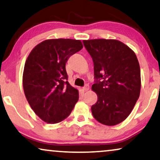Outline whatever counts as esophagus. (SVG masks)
<instances>
[{"label": "esophagus", "instance_id": "34e87169", "mask_svg": "<svg viewBox=\"0 0 160 160\" xmlns=\"http://www.w3.org/2000/svg\"><path fill=\"white\" fill-rule=\"evenodd\" d=\"M83 89H84V91H87V90H89V84H86L85 85V86L83 87Z\"/></svg>", "mask_w": 160, "mask_h": 160}]
</instances>
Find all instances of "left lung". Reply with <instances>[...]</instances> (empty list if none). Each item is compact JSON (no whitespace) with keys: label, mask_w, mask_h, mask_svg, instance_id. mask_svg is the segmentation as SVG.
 <instances>
[{"label":"left lung","mask_w":160,"mask_h":160,"mask_svg":"<svg viewBox=\"0 0 160 160\" xmlns=\"http://www.w3.org/2000/svg\"><path fill=\"white\" fill-rule=\"evenodd\" d=\"M94 63L92 89L98 101L91 107L95 119L105 125L123 122L134 108L141 92V69L135 52L113 39L83 41Z\"/></svg>","instance_id":"8db88e82"}]
</instances>
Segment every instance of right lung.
Wrapping results in <instances>:
<instances>
[{"label":"right lung","mask_w":160,"mask_h":160,"mask_svg":"<svg viewBox=\"0 0 160 160\" xmlns=\"http://www.w3.org/2000/svg\"><path fill=\"white\" fill-rule=\"evenodd\" d=\"M83 48L81 41L50 39L36 46L25 62L23 89L32 110L43 121L55 124L68 117L78 91L68 82L65 64Z\"/></svg>","instance_id":"1"}]
</instances>
